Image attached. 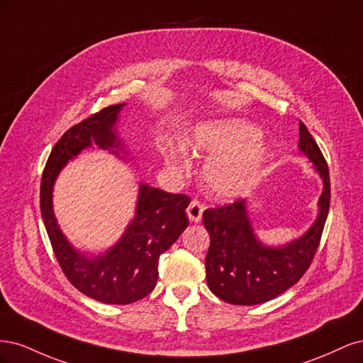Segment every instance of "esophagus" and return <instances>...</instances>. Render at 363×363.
I'll list each match as a JSON object with an SVG mask.
<instances>
[{
    "label": "esophagus",
    "instance_id": "obj_1",
    "mask_svg": "<svg viewBox=\"0 0 363 363\" xmlns=\"http://www.w3.org/2000/svg\"><path fill=\"white\" fill-rule=\"evenodd\" d=\"M204 212V204H201L199 200H192L188 207V216L192 223L201 221V216Z\"/></svg>",
    "mask_w": 363,
    "mask_h": 363
}]
</instances>
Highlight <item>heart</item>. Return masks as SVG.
Masks as SVG:
<instances>
[{
	"instance_id": "heart-1",
	"label": "heart",
	"mask_w": 363,
	"mask_h": 363,
	"mask_svg": "<svg viewBox=\"0 0 363 363\" xmlns=\"http://www.w3.org/2000/svg\"><path fill=\"white\" fill-rule=\"evenodd\" d=\"M189 147L195 152L212 156L203 177L208 191L223 200L248 194L257 184L268 160V145L257 136V128L239 119L199 127ZM162 152L171 169L183 172L189 168L183 147L167 144Z\"/></svg>"
}]
</instances>
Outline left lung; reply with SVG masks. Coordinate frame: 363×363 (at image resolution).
Here are the masks:
<instances>
[{"label":"left lung","instance_id":"8db88e82","mask_svg":"<svg viewBox=\"0 0 363 363\" xmlns=\"http://www.w3.org/2000/svg\"><path fill=\"white\" fill-rule=\"evenodd\" d=\"M298 148L323 179L318 216L303 236L279 247L265 245L255 233L245 200L203 213V224L211 235L207 286L225 303L252 306L269 301L294 286L311 267L330 207V177L320 147L303 123Z\"/></svg>","mask_w":363,"mask_h":363}]
</instances>
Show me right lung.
Segmentation results:
<instances>
[{
    "label": "right lung",
    "instance_id": "add662e5",
    "mask_svg": "<svg viewBox=\"0 0 363 363\" xmlns=\"http://www.w3.org/2000/svg\"><path fill=\"white\" fill-rule=\"evenodd\" d=\"M124 106H108L71 127L51 150L40 182V213L62 271L80 292L106 304L135 303L155 289L160 255L189 224V196L140 183L135 218L118 242L100 255L77 250L60 230L52 211L54 183L69 160L92 145L119 156L123 140L116 123Z\"/></svg>",
    "mask_w": 363,
    "mask_h": 363
}]
</instances>
